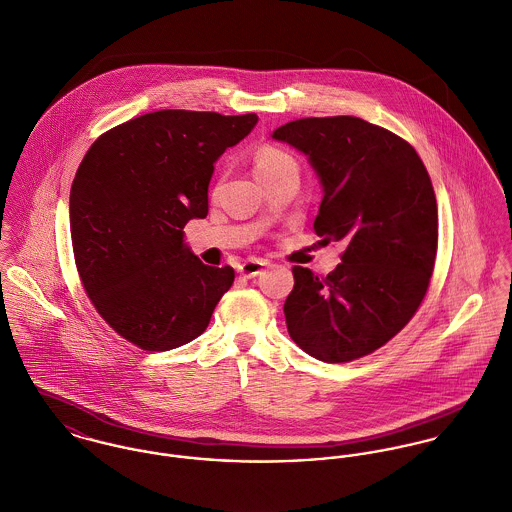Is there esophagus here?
I'll return each mask as SVG.
<instances>
[{"label":"esophagus","mask_w":512,"mask_h":512,"mask_svg":"<svg viewBox=\"0 0 512 512\" xmlns=\"http://www.w3.org/2000/svg\"><path fill=\"white\" fill-rule=\"evenodd\" d=\"M268 266V262H264V260H256V258H250V260H246L244 264H240V268H238V272L244 276V278H256V276H260L262 272H264V268Z\"/></svg>","instance_id":"obj_1"}]
</instances>
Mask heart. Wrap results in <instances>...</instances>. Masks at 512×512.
<instances>
[{"mask_svg": "<svg viewBox=\"0 0 512 512\" xmlns=\"http://www.w3.org/2000/svg\"><path fill=\"white\" fill-rule=\"evenodd\" d=\"M295 163L292 155L278 146H262L256 155H254V167H256V173L260 177L268 175V173H274L286 165H292Z\"/></svg>", "mask_w": 512, "mask_h": 512, "instance_id": "1", "label": "heart"}]
</instances>
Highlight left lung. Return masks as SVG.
Listing matches in <instances>:
<instances>
[{"mask_svg":"<svg viewBox=\"0 0 512 512\" xmlns=\"http://www.w3.org/2000/svg\"><path fill=\"white\" fill-rule=\"evenodd\" d=\"M272 138L309 157L323 185L313 228L347 246L327 276L293 266L290 337L313 359L351 363L398 335L426 297L438 252L432 179L406 140L355 116L293 120Z\"/></svg>","mask_w":512,"mask_h":512,"instance_id":"left-lung-1","label":"left lung"}]
</instances>
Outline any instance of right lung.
<instances>
[{"label": "right lung", "instance_id": "1", "mask_svg": "<svg viewBox=\"0 0 512 512\" xmlns=\"http://www.w3.org/2000/svg\"><path fill=\"white\" fill-rule=\"evenodd\" d=\"M256 114L159 110L104 132L71 187V238L82 288L100 317L144 351H169L209 325L234 270L203 264L183 228L209 213L215 161Z\"/></svg>", "mask_w": 512, "mask_h": 512}]
</instances>
